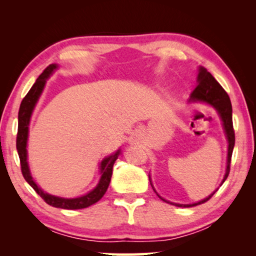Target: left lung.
I'll list each match as a JSON object with an SVG mask.
<instances>
[{"instance_id":"1","label":"left lung","mask_w":256,"mask_h":256,"mask_svg":"<svg viewBox=\"0 0 256 256\" xmlns=\"http://www.w3.org/2000/svg\"><path fill=\"white\" fill-rule=\"evenodd\" d=\"M198 84L196 86V89L192 92V94H190L188 102H202L210 104L211 106H214L216 110H218L220 118H222L224 132H226V136L228 138L227 170H226V175H224L222 180V183H224V182L227 180L229 172H230L232 154L234 146H235V131H234V126H232V102H230V99H229L228 94L224 92V89L219 84V82L212 76L211 73L206 71V68H200V72H198ZM149 180H150V176H149ZM150 184H151V180H150ZM216 192V190L214 193L210 194L209 196L206 198L204 200H202L198 203H193V204H177V203H172V202H168V203H170L172 206H180V208L196 206L198 204H202V203L206 202L208 200H210ZM159 198H162V201L167 202L162 196Z\"/></svg>"}]
</instances>
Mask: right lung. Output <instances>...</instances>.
<instances>
[{"label": "right lung", "instance_id": "obj_1", "mask_svg": "<svg viewBox=\"0 0 256 256\" xmlns=\"http://www.w3.org/2000/svg\"><path fill=\"white\" fill-rule=\"evenodd\" d=\"M58 66L55 64H50L47 66L42 74L37 78L36 82H34L32 89L29 90L28 94H26L22 99L19 110L18 115V134H16V150H18V154L20 158V164H21V172L24 177V180L28 182V184L36 190V193L40 196L42 200H44L47 204L55 208H60V209H68V210H78L84 209V208H88L92 206L94 203L98 202L106 193L110 185V182L112 174V166H114L115 160L118 159L120 154V150L118 152L110 156V157L105 158L102 162L100 170H102V177L99 180L98 185L94 188L92 192L86 194L84 196L76 198H63L50 196V194L44 193L42 190L38 188L37 184L32 180V177L30 175L28 162H27V138H28V125L30 120V116L34 108V105L40 98V94L44 89L46 79L48 78L52 72H53Z\"/></svg>", "mask_w": 256, "mask_h": 256}]
</instances>
